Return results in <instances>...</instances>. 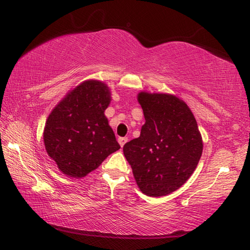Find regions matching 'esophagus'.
<instances>
[{
	"label": "esophagus",
	"instance_id": "1",
	"mask_svg": "<svg viewBox=\"0 0 250 250\" xmlns=\"http://www.w3.org/2000/svg\"><path fill=\"white\" fill-rule=\"evenodd\" d=\"M118 142H119V145L122 147V146L125 145L126 142H128V138H119V139H118Z\"/></svg>",
	"mask_w": 250,
	"mask_h": 250
}]
</instances>
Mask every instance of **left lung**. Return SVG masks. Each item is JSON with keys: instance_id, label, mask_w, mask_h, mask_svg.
<instances>
[{"instance_id": "obj_1", "label": "left lung", "mask_w": 250, "mask_h": 250, "mask_svg": "<svg viewBox=\"0 0 250 250\" xmlns=\"http://www.w3.org/2000/svg\"><path fill=\"white\" fill-rule=\"evenodd\" d=\"M146 124L124 154L135 182L147 196H166L193 174L203 152L202 135L191 109L168 94L138 95Z\"/></svg>"}]
</instances>
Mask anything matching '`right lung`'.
<instances>
[{"mask_svg":"<svg viewBox=\"0 0 250 250\" xmlns=\"http://www.w3.org/2000/svg\"><path fill=\"white\" fill-rule=\"evenodd\" d=\"M110 95L103 82L86 80L50 112L44 128V145L64 174L86 176L120 149L104 116Z\"/></svg>","mask_w":250,"mask_h":250,"instance_id":"add662e5","label":"right lung"}]
</instances>
